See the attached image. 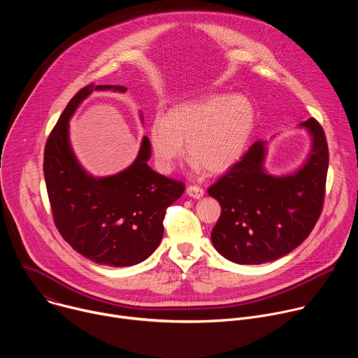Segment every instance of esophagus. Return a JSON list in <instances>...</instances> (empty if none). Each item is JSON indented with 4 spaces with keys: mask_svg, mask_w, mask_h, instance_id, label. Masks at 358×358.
Instances as JSON below:
<instances>
[{
    "mask_svg": "<svg viewBox=\"0 0 358 358\" xmlns=\"http://www.w3.org/2000/svg\"><path fill=\"white\" fill-rule=\"evenodd\" d=\"M185 192H187L188 196H191V198H194V199H199L203 194H206V191H203V189H202L201 187H198V185H188L187 189H185Z\"/></svg>",
    "mask_w": 358,
    "mask_h": 358,
    "instance_id": "34e87169",
    "label": "esophagus"
}]
</instances>
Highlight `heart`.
<instances>
[{
	"label": "heart",
	"mask_w": 358,
	"mask_h": 358,
	"mask_svg": "<svg viewBox=\"0 0 358 358\" xmlns=\"http://www.w3.org/2000/svg\"><path fill=\"white\" fill-rule=\"evenodd\" d=\"M255 126V110L241 94L213 93L171 108L150 127V147L159 171L169 174L184 156L195 171L222 174L242 157Z\"/></svg>",
	"instance_id": "1"
}]
</instances>
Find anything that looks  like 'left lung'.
<instances>
[{
	"label": "left lung",
	"mask_w": 358,
	"mask_h": 358,
	"mask_svg": "<svg viewBox=\"0 0 358 358\" xmlns=\"http://www.w3.org/2000/svg\"><path fill=\"white\" fill-rule=\"evenodd\" d=\"M312 138L308 159L293 173L269 174L266 141H257L208 194L221 206L211 232L214 248L231 262L261 265L276 261L308 238L324 202L329 147L322 126L300 123Z\"/></svg>",
	"instance_id": "left-lung-1"
}]
</instances>
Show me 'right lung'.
<instances>
[{
	"label": "right lung",
	"instance_id": "obj_1",
	"mask_svg": "<svg viewBox=\"0 0 358 358\" xmlns=\"http://www.w3.org/2000/svg\"><path fill=\"white\" fill-rule=\"evenodd\" d=\"M93 90L124 93L127 89L92 83L71 99L48 137L43 176L62 238L94 264L124 268L145 261L157 249L166 211L185 188L150 169L147 137H143L133 164L117 174L93 177L80 166L69 140V120Z\"/></svg>",
	"mask_w": 358,
	"mask_h": 358
}]
</instances>
